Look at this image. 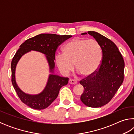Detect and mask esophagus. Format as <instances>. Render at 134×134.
Returning a JSON list of instances; mask_svg holds the SVG:
<instances>
[{
	"label": "esophagus",
	"instance_id": "34e87169",
	"mask_svg": "<svg viewBox=\"0 0 134 134\" xmlns=\"http://www.w3.org/2000/svg\"><path fill=\"white\" fill-rule=\"evenodd\" d=\"M69 82L70 84H71V85H76V84H77V81H75L74 80H72V79H69Z\"/></svg>",
	"mask_w": 134,
	"mask_h": 134
}]
</instances>
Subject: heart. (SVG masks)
Listing matches in <instances>:
<instances>
[{"mask_svg":"<svg viewBox=\"0 0 134 134\" xmlns=\"http://www.w3.org/2000/svg\"><path fill=\"white\" fill-rule=\"evenodd\" d=\"M102 60V50L94 40L75 38L63 47V54H58L55 63L63 75H67L73 69L84 76H90L98 69Z\"/></svg>","mask_w":134,"mask_h":134,"instance_id":"obj_1","label":"heart"}]
</instances>
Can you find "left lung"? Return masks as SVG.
<instances>
[{"label":"left lung","instance_id":"left-lung-1","mask_svg":"<svg viewBox=\"0 0 134 134\" xmlns=\"http://www.w3.org/2000/svg\"><path fill=\"white\" fill-rule=\"evenodd\" d=\"M87 33L99 44L102 60L93 74L80 81L84 87L80 99L86 106L99 108L109 102L123 83L125 63L114 42L96 32Z\"/></svg>","mask_w":134,"mask_h":134}]
</instances>
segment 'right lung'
I'll list each match as a JSON object with an SVG mask.
<instances>
[{
	"mask_svg": "<svg viewBox=\"0 0 134 134\" xmlns=\"http://www.w3.org/2000/svg\"><path fill=\"white\" fill-rule=\"evenodd\" d=\"M71 35H59L52 34H41L26 40L20 45L11 63L12 83L18 97L26 105L34 109H44L51 105L57 97L63 86L67 85L69 78L54 74L55 55L57 47ZM31 51L40 52L45 54L49 63L50 74L44 89L39 94L30 95L24 92L18 87L15 81V71L18 62L24 54Z\"/></svg>",
	"mask_w": 134,
	"mask_h": 134,
	"instance_id": "obj_1",
	"label": "right lung"
}]
</instances>
